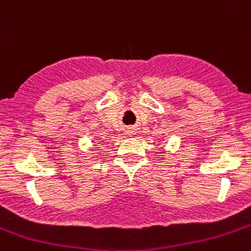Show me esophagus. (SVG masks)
Masks as SVG:
<instances>
[{
    "label": "esophagus",
    "mask_w": 251,
    "mask_h": 251,
    "mask_svg": "<svg viewBox=\"0 0 251 251\" xmlns=\"http://www.w3.org/2000/svg\"><path fill=\"white\" fill-rule=\"evenodd\" d=\"M129 133H130L131 135H133V134H134V131H133V130H130V131H129Z\"/></svg>",
    "instance_id": "obj_1"
}]
</instances>
